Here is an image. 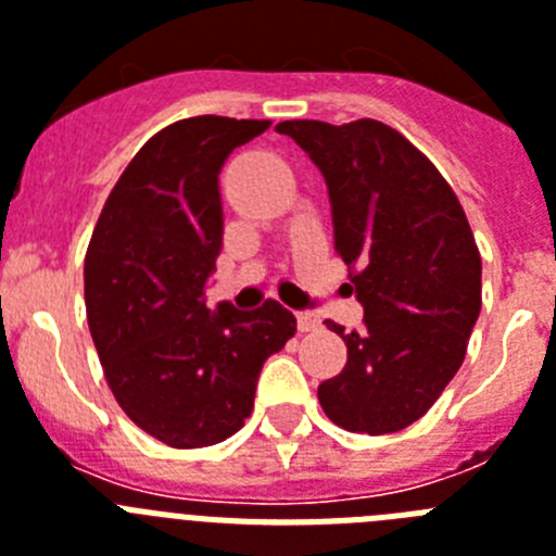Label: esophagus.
<instances>
[{
    "mask_svg": "<svg viewBox=\"0 0 556 556\" xmlns=\"http://www.w3.org/2000/svg\"><path fill=\"white\" fill-rule=\"evenodd\" d=\"M320 328V317L314 312H298V331L308 333V331H317Z\"/></svg>",
    "mask_w": 556,
    "mask_h": 556,
    "instance_id": "esophagus-1",
    "label": "esophagus"
}]
</instances>
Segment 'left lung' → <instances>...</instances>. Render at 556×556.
Masks as SVG:
<instances>
[{
    "mask_svg": "<svg viewBox=\"0 0 556 556\" xmlns=\"http://www.w3.org/2000/svg\"><path fill=\"white\" fill-rule=\"evenodd\" d=\"M323 172L333 250L351 269L365 328H328L348 362L317 387L333 424L392 434L426 415L462 367L481 312V255L454 189L390 125H275Z\"/></svg>",
    "mask_w": 556,
    "mask_h": 556,
    "instance_id": "8db88e82",
    "label": "left lung"
}]
</instances>
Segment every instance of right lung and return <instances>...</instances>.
I'll list each match as a JSON object with an SVG mask.
<instances>
[{"instance_id": "1", "label": "right lung", "mask_w": 556, "mask_h": 556, "mask_svg": "<svg viewBox=\"0 0 556 556\" xmlns=\"http://www.w3.org/2000/svg\"><path fill=\"white\" fill-rule=\"evenodd\" d=\"M267 119L191 116L155 132L108 194L86 253L88 328L113 397L172 448L228 440L253 412L264 362L294 314L205 306L223 250L219 172Z\"/></svg>"}]
</instances>
